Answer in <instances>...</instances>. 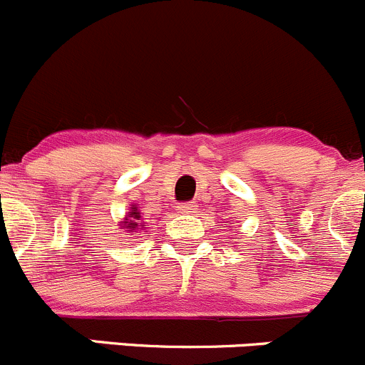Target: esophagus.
Masks as SVG:
<instances>
[{"mask_svg": "<svg viewBox=\"0 0 365 365\" xmlns=\"http://www.w3.org/2000/svg\"><path fill=\"white\" fill-rule=\"evenodd\" d=\"M179 210H180V213H195L197 206L193 202H182L179 206Z\"/></svg>", "mask_w": 365, "mask_h": 365, "instance_id": "34e87169", "label": "esophagus"}]
</instances>
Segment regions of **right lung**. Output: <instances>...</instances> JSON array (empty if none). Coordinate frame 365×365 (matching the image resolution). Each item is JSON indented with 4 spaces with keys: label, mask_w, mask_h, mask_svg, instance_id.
<instances>
[{
    "label": "right lung",
    "mask_w": 365,
    "mask_h": 365,
    "mask_svg": "<svg viewBox=\"0 0 365 365\" xmlns=\"http://www.w3.org/2000/svg\"><path fill=\"white\" fill-rule=\"evenodd\" d=\"M143 225L145 224H143V220H141V213L136 206H133L130 210H128V213L125 215L123 222H121V227H125L127 231H130V232H134L136 229H141Z\"/></svg>",
    "instance_id": "right-lung-1"
}]
</instances>
